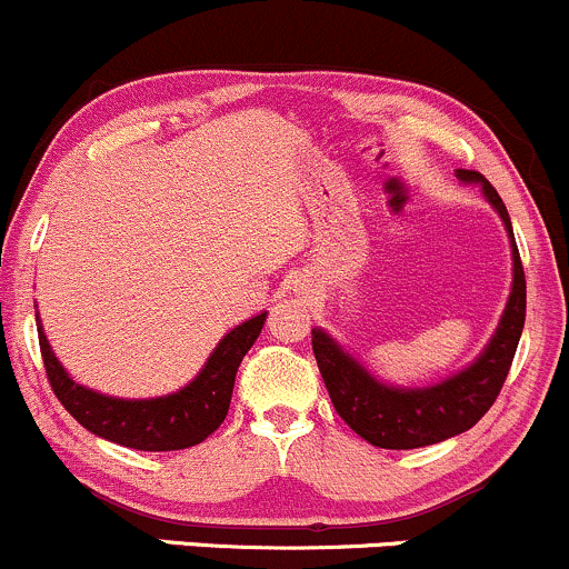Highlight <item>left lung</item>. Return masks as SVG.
<instances>
[{
    "label": "left lung",
    "instance_id": "8db88e82",
    "mask_svg": "<svg viewBox=\"0 0 569 569\" xmlns=\"http://www.w3.org/2000/svg\"><path fill=\"white\" fill-rule=\"evenodd\" d=\"M457 180L481 184L487 201L506 222L510 252H513V284H510L506 311L476 362L432 387H389L376 379L366 366H360L352 355L343 352L341 343L333 341L322 328L311 330V349H315L319 373H322L338 417L352 427L357 436L379 449H419V446L440 443L470 430L489 411L506 385L521 330H525L527 279L506 203L478 171L457 169Z\"/></svg>",
    "mask_w": 569,
    "mask_h": 569
}]
</instances>
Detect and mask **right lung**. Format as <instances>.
Segmentation results:
<instances>
[{"mask_svg":"<svg viewBox=\"0 0 569 569\" xmlns=\"http://www.w3.org/2000/svg\"><path fill=\"white\" fill-rule=\"evenodd\" d=\"M263 322L266 311L236 325L231 333L222 336L214 352L209 355L207 366L188 387L150 400L112 398V395H101L78 385L50 349L40 317H37V333H40L44 373L56 398L88 432L126 449L177 451L201 443L222 425L231 406L236 370L258 341Z\"/></svg>","mask_w":569,"mask_h":569,"instance_id":"obj_1","label":"right lung"}]
</instances>
